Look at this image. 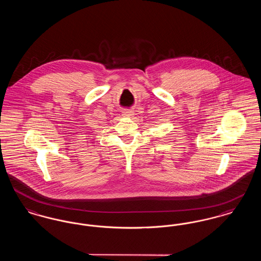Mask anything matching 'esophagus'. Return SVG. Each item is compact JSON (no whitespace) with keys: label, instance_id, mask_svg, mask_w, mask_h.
Segmentation results:
<instances>
[{"label":"esophagus","instance_id":"1","mask_svg":"<svg viewBox=\"0 0 261 261\" xmlns=\"http://www.w3.org/2000/svg\"><path fill=\"white\" fill-rule=\"evenodd\" d=\"M122 115H123V117H132L134 115V112L127 111V112H123Z\"/></svg>","mask_w":261,"mask_h":261}]
</instances>
